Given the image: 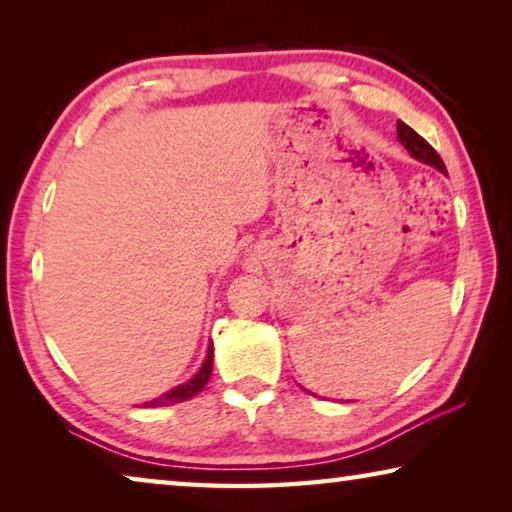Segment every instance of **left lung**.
<instances>
[{
    "mask_svg": "<svg viewBox=\"0 0 512 512\" xmlns=\"http://www.w3.org/2000/svg\"><path fill=\"white\" fill-rule=\"evenodd\" d=\"M397 137H400V142L404 144V149L409 151L413 158H418L420 162H427V164H431V167H436V169H440L443 173H447L445 162L438 155V151L433 149V146L427 140H424V137H420L418 133H415L411 126H406L404 121H397Z\"/></svg>",
    "mask_w": 512,
    "mask_h": 512,
    "instance_id": "8db88e82",
    "label": "left lung"
}]
</instances>
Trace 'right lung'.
<instances>
[{
    "mask_svg": "<svg viewBox=\"0 0 512 512\" xmlns=\"http://www.w3.org/2000/svg\"><path fill=\"white\" fill-rule=\"evenodd\" d=\"M212 361H214V352H212V345H210V350H207V357H205V363L201 366V370H198L192 379L185 381L183 386L173 388V391L155 397V400H151V402H146L144 404L146 409H151V406H171V404L185 402V400H189V397H194L196 393H201L205 384H207V379H210V375H212Z\"/></svg>",
    "mask_w": 512,
    "mask_h": 512,
    "instance_id": "1",
    "label": "right lung"
}]
</instances>
